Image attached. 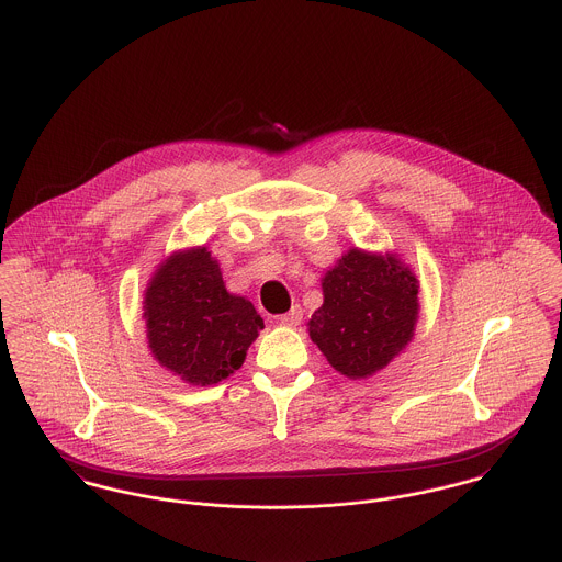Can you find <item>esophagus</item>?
I'll return each mask as SVG.
<instances>
[{"label": "esophagus", "instance_id": "obj_1", "mask_svg": "<svg viewBox=\"0 0 562 562\" xmlns=\"http://www.w3.org/2000/svg\"><path fill=\"white\" fill-rule=\"evenodd\" d=\"M302 315H304V311H302L300 306H293L289 313L280 315V317H278V322H280L282 326H300V322H302Z\"/></svg>", "mask_w": 562, "mask_h": 562}]
</instances>
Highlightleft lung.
I'll list each match as a JSON object with an SVG mask.
<instances>
[{
    "instance_id": "left-lung-1",
    "label": "left lung",
    "mask_w": 562,
    "mask_h": 562,
    "mask_svg": "<svg viewBox=\"0 0 562 562\" xmlns=\"http://www.w3.org/2000/svg\"><path fill=\"white\" fill-rule=\"evenodd\" d=\"M324 304L308 335L338 373L360 380L384 369L415 335L419 280L393 254L358 247L322 280Z\"/></svg>"
}]
</instances>
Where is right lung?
Segmentation results:
<instances>
[{
    "mask_svg": "<svg viewBox=\"0 0 562 562\" xmlns=\"http://www.w3.org/2000/svg\"><path fill=\"white\" fill-rule=\"evenodd\" d=\"M143 304L154 358L195 386L234 373L265 328L249 300L227 293L220 262L206 247L169 256L156 269Z\"/></svg>",
    "mask_w": 562,
    "mask_h": 562,
    "instance_id": "add662e5",
    "label": "right lung"
}]
</instances>
